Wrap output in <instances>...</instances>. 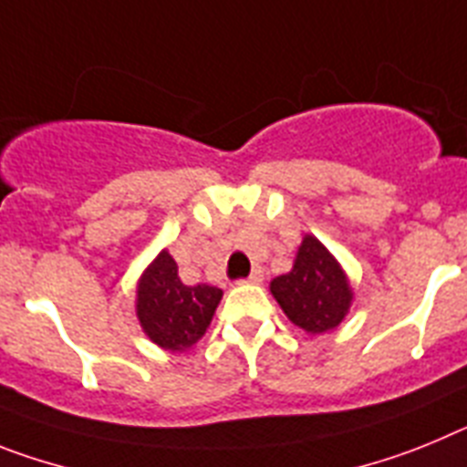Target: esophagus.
I'll return each instance as SVG.
<instances>
[{"instance_id":"1","label":"esophagus","mask_w":467,"mask_h":467,"mask_svg":"<svg viewBox=\"0 0 467 467\" xmlns=\"http://www.w3.org/2000/svg\"><path fill=\"white\" fill-rule=\"evenodd\" d=\"M263 282V275L261 273H251L249 277L244 279V284H261Z\"/></svg>"}]
</instances>
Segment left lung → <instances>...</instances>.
Instances as JSON below:
<instances>
[{
	"instance_id": "left-lung-1",
	"label": "left lung",
	"mask_w": 467,
	"mask_h": 467,
	"mask_svg": "<svg viewBox=\"0 0 467 467\" xmlns=\"http://www.w3.org/2000/svg\"><path fill=\"white\" fill-rule=\"evenodd\" d=\"M270 294L284 315L312 336L340 327L355 298L343 265L315 234L303 237L294 267L270 282Z\"/></svg>"
}]
</instances>
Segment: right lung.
Masks as SVG:
<instances>
[{"label": "right lung", "instance_id": "1", "mask_svg": "<svg viewBox=\"0 0 467 467\" xmlns=\"http://www.w3.org/2000/svg\"><path fill=\"white\" fill-rule=\"evenodd\" d=\"M223 289L211 284H188L178 277V265L161 249L138 277L136 317L155 346L169 352H185L206 334Z\"/></svg>", "mask_w": 467, "mask_h": 467}]
</instances>
